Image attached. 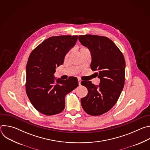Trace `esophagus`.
<instances>
[{"label": "esophagus", "instance_id": "34e87169", "mask_svg": "<svg viewBox=\"0 0 150 150\" xmlns=\"http://www.w3.org/2000/svg\"><path fill=\"white\" fill-rule=\"evenodd\" d=\"M78 84L79 85H81V80L80 79H78Z\"/></svg>", "mask_w": 150, "mask_h": 150}]
</instances>
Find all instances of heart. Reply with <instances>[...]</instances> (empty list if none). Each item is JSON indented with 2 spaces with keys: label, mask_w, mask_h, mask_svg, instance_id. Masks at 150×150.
I'll use <instances>...</instances> for the list:
<instances>
[{
  "label": "heart",
  "mask_w": 150,
  "mask_h": 150,
  "mask_svg": "<svg viewBox=\"0 0 150 150\" xmlns=\"http://www.w3.org/2000/svg\"><path fill=\"white\" fill-rule=\"evenodd\" d=\"M79 51L81 52V51H82V50H86V49H86L85 47H82V46H81V47H80L79 48ZM68 55V54H67Z\"/></svg>",
  "instance_id": "obj_1"
}]
</instances>
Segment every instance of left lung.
Wrapping results in <instances>:
<instances>
[{"label":"left lung","instance_id":"1","mask_svg":"<svg viewBox=\"0 0 150 150\" xmlns=\"http://www.w3.org/2000/svg\"><path fill=\"white\" fill-rule=\"evenodd\" d=\"M81 43L91 54V69L100 79L96 85L91 81H82L88 90L86 97L81 100L84 111L91 116L101 115L116 103L125 84V60L119 48L109 38L96 35H79Z\"/></svg>","mask_w":150,"mask_h":150}]
</instances>
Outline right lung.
<instances>
[{
	"label": "right lung",
	"mask_w": 150,
	"mask_h": 150,
	"mask_svg": "<svg viewBox=\"0 0 150 150\" xmlns=\"http://www.w3.org/2000/svg\"><path fill=\"white\" fill-rule=\"evenodd\" d=\"M77 35L51 37L31 53L26 67V93L34 108L47 116L61 113L65 107V96L78 86L75 77L56 79L57 67L62 65L73 47Z\"/></svg>",
	"instance_id": "obj_1"
}]
</instances>
